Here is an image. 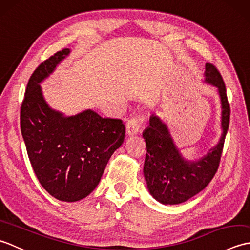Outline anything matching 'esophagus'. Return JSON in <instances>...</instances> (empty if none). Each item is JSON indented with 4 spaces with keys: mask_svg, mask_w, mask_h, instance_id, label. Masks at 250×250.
Here are the masks:
<instances>
[{
    "mask_svg": "<svg viewBox=\"0 0 250 250\" xmlns=\"http://www.w3.org/2000/svg\"><path fill=\"white\" fill-rule=\"evenodd\" d=\"M145 117L144 116H135L126 122L125 130L129 135H135L139 133L141 125L144 124Z\"/></svg>",
    "mask_w": 250,
    "mask_h": 250,
    "instance_id": "1",
    "label": "esophagus"
}]
</instances>
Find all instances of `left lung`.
<instances>
[{
    "label": "left lung",
    "mask_w": 250,
    "mask_h": 250,
    "mask_svg": "<svg viewBox=\"0 0 250 250\" xmlns=\"http://www.w3.org/2000/svg\"><path fill=\"white\" fill-rule=\"evenodd\" d=\"M205 82L213 84L221 100L222 135L218 144L198 161H187L180 155L167 126L152 115L143 132L147 153L144 176L150 194L162 204H179L203 190L219 167L226 135L230 125V104L221 74L211 63L205 65Z\"/></svg>",
    "instance_id": "1"
}]
</instances>
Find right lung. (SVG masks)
Returning a JSON list of instances; mask_svg holds the SVG:
<instances>
[{"label":"right lung","mask_w":250,"mask_h":250,"mask_svg":"<svg viewBox=\"0 0 250 250\" xmlns=\"http://www.w3.org/2000/svg\"><path fill=\"white\" fill-rule=\"evenodd\" d=\"M70 54L64 48L36 67L26 84L20 128L37 179L54 198L76 202L99 185L114 151L125 140L121 119L102 118L87 109L65 117L50 108L40 83Z\"/></svg>","instance_id":"right-lung-1"}]
</instances>
